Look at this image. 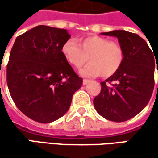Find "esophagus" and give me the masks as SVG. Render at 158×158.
<instances>
[{"label": "esophagus", "mask_w": 158, "mask_h": 158, "mask_svg": "<svg viewBox=\"0 0 158 158\" xmlns=\"http://www.w3.org/2000/svg\"><path fill=\"white\" fill-rule=\"evenodd\" d=\"M89 82V79H83V81H82V84H83V85H87Z\"/></svg>", "instance_id": "34e87169"}]
</instances>
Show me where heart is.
<instances>
[{"mask_svg":"<svg viewBox=\"0 0 158 158\" xmlns=\"http://www.w3.org/2000/svg\"><path fill=\"white\" fill-rule=\"evenodd\" d=\"M65 59L75 68H80L87 57L89 63L80 69L83 77H97L102 74L108 78L114 75L123 62L122 47L105 37L90 35L79 40V46L72 40L66 41L61 48Z\"/></svg>","mask_w":158,"mask_h":158,"instance_id":"obj_1","label":"heart"}]
</instances>
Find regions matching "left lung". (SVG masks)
<instances>
[{
  "mask_svg": "<svg viewBox=\"0 0 158 158\" xmlns=\"http://www.w3.org/2000/svg\"><path fill=\"white\" fill-rule=\"evenodd\" d=\"M102 35L117 37L124 56L120 69L101 83V92L94 98L93 104L103 118L124 122L137 115L147 105L154 89L157 56L152 54L154 50L136 34L114 30ZM106 82L114 84L109 87Z\"/></svg>",
  "mask_w": 158,
  "mask_h": 158,
  "instance_id": "left-lung-1",
  "label": "left lung"
}]
</instances>
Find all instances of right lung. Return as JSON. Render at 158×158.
Returning <instances> with one entry per match:
<instances>
[{
  "label": "right lung",
  "instance_id": "obj_1",
  "mask_svg": "<svg viewBox=\"0 0 158 158\" xmlns=\"http://www.w3.org/2000/svg\"><path fill=\"white\" fill-rule=\"evenodd\" d=\"M66 29L38 25L19 35L7 65V85L17 108L30 119L52 123L70 107L82 85L62 55Z\"/></svg>",
  "mask_w": 158,
  "mask_h": 158
}]
</instances>
